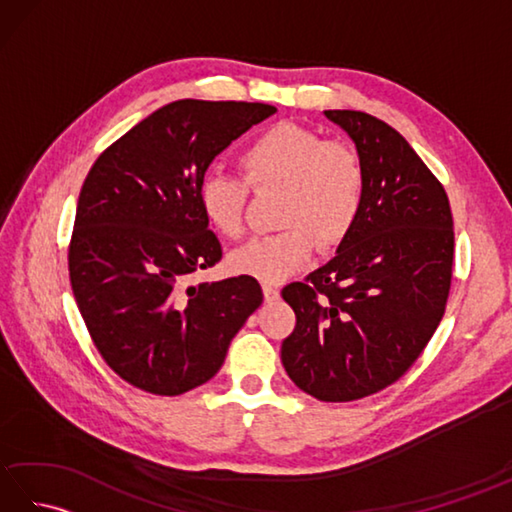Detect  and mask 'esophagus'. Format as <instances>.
I'll list each match as a JSON object with an SVG mask.
<instances>
[{"mask_svg":"<svg viewBox=\"0 0 512 512\" xmlns=\"http://www.w3.org/2000/svg\"><path fill=\"white\" fill-rule=\"evenodd\" d=\"M264 299L266 301H277L279 299V290L270 284H264Z\"/></svg>","mask_w":512,"mask_h":512,"instance_id":"1","label":"esophagus"}]
</instances>
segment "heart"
Listing matches in <instances>:
<instances>
[{"instance_id": "heart-1", "label": "heart", "mask_w": 512, "mask_h": 512, "mask_svg": "<svg viewBox=\"0 0 512 512\" xmlns=\"http://www.w3.org/2000/svg\"><path fill=\"white\" fill-rule=\"evenodd\" d=\"M244 180L206 173L198 200L215 233L237 239L246 228L250 189L279 191L277 233L257 235L231 253L239 275L279 284L308 262L317 239L339 246L363 213L367 171L361 154L345 140H325L297 123H277L257 134L239 156Z\"/></svg>"}]
</instances>
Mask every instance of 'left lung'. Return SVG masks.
Masks as SVG:
<instances>
[{
	"mask_svg": "<svg viewBox=\"0 0 512 512\" xmlns=\"http://www.w3.org/2000/svg\"><path fill=\"white\" fill-rule=\"evenodd\" d=\"M367 171L363 213L336 257L281 290L295 330L281 363L299 389L350 402L407 372L440 325L453 277L447 191L394 127L356 110H328Z\"/></svg>",
	"mask_w": 512,
	"mask_h": 512,
	"instance_id": "8db88e82",
	"label": "left lung"
}]
</instances>
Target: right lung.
<instances>
[{
	"label": "right lung",
	"mask_w": 512,
	"mask_h": 512,
	"mask_svg": "<svg viewBox=\"0 0 512 512\" xmlns=\"http://www.w3.org/2000/svg\"><path fill=\"white\" fill-rule=\"evenodd\" d=\"M246 101L182 99L107 147L85 178L68 246L70 284L96 350L149 394L211 380L262 306L248 275L191 284L222 259L198 191L211 160L275 114Z\"/></svg>",
	"instance_id": "add662e5"
}]
</instances>
